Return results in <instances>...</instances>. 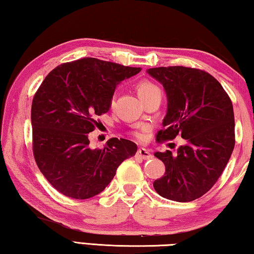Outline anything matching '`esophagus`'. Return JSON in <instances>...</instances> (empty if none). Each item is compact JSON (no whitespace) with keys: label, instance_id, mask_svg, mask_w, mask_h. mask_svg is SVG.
<instances>
[{"label":"esophagus","instance_id":"esophagus-1","mask_svg":"<svg viewBox=\"0 0 254 254\" xmlns=\"http://www.w3.org/2000/svg\"><path fill=\"white\" fill-rule=\"evenodd\" d=\"M136 156L137 157H140L141 159H144V160H148V159H150V158H152V154L150 153L147 149H144V148H140V149H137V151H136Z\"/></svg>","mask_w":254,"mask_h":254}]
</instances>
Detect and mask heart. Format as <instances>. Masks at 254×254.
Returning a JSON list of instances; mask_svg holds the SVG:
<instances>
[{"mask_svg": "<svg viewBox=\"0 0 254 254\" xmlns=\"http://www.w3.org/2000/svg\"><path fill=\"white\" fill-rule=\"evenodd\" d=\"M136 92L139 94L140 98L142 101H145L147 98L159 94L160 95V89H159L156 84L148 79H142L136 84ZM115 104V97L112 96L110 98V107H113ZM149 130L148 126H135L131 131V134L135 137L136 140L143 141L145 139V132Z\"/></svg>", "mask_w": 254, "mask_h": 254, "instance_id": "1", "label": "heart"}]
</instances>
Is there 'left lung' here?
<instances>
[{
  "mask_svg": "<svg viewBox=\"0 0 254 254\" xmlns=\"http://www.w3.org/2000/svg\"><path fill=\"white\" fill-rule=\"evenodd\" d=\"M148 74L166 89L168 110L158 142L180 135L186 144L154 156L166 171L154 180L159 195L175 201H191L212 188L229 162L235 144L232 101L220 81L197 68L169 66L150 68Z\"/></svg>",
  "mask_w": 254,
  "mask_h": 254,
  "instance_id": "obj_1",
  "label": "left lung"
}]
</instances>
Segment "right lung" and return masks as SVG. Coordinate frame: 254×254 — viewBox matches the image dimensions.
Wrapping results in <instances>:
<instances>
[{"label":"right lung","instance_id":"obj_1","mask_svg":"<svg viewBox=\"0 0 254 254\" xmlns=\"http://www.w3.org/2000/svg\"><path fill=\"white\" fill-rule=\"evenodd\" d=\"M141 71L96 58L62 64L42 81L32 100V151L51 186L74 199L100 194L119 166L134 156L136 144L112 137L103 149L89 148L96 118L110 110L118 84Z\"/></svg>","mask_w":254,"mask_h":254}]
</instances>
